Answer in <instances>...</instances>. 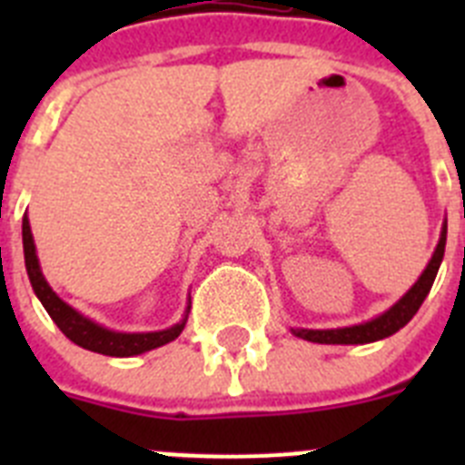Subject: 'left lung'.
<instances>
[{"mask_svg": "<svg viewBox=\"0 0 465 465\" xmlns=\"http://www.w3.org/2000/svg\"><path fill=\"white\" fill-rule=\"evenodd\" d=\"M445 242H447V228H442V235L438 246H435V253L430 258L429 268L424 270V274L419 277V282L414 283L408 293L398 300L396 305L389 312H384L381 316L372 319L368 323H359V326L349 328H335V331H293L298 338L307 340V342H319V344H368L377 342V340H384L389 335H393L396 331H401L405 323L417 314V310L421 307L424 298L429 295L430 286L435 282V274L440 268L442 256H445Z\"/></svg>", "mask_w": 465, "mask_h": 465, "instance_id": "left-lung-1", "label": "left lung"}]
</instances>
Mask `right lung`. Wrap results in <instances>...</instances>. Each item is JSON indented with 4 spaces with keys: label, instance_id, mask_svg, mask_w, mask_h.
I'll return each mask as SVG.
<instances>
[{
    "label": "right lung",
    "instance_id": "right-lung-1",
    "mask_svg": "<svg viewBox=\"0 0 465 465\" xmlns=\"http://www.w3.org/2000/svg\"><path fill=\"white\" fill-rule=\"evenodd\" d=\"M23 249H25V268L30 274L32 289H35L36 298L41 300V305L46 307V312L51 314V319L55 322V326L72 340L74 344L88 349V351H97V354L104 356H134L143 354L149 349L163 347V344L172 342V340L179 338V332L186 326V319L182 323L172 326L170 331L160 332H114L106 331V328L97 326L90 319L81 316L79 312H74L67 302L57 298L53 293V289L46 283L44 274L39 270V258L35 252V240H32V230L27 216L23 219Z\"/></svg>",
    "mask_w": 465,
    "mask_h": 465
}]
</instances>
